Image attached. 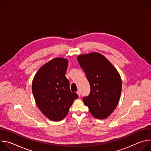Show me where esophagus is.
Returning <instances> with one entry per match:
<instances>
[{
	"label": "esophagus",
	"mask_w": 151,
	"mask_h": 151,
	"mask_svg": "<svg viewBox=\"0 0 151 151\" xmlns=\"http://www.w3.org/2000/svg\"><path fill=\"white\" fill-rule=\"evenodd\" d=\"M76 93L78 94V95L79 97L81 96V93H80V91H78L76 92Z\"/></svg>",
	"instance_id": "34e87169"
}]
</instances>
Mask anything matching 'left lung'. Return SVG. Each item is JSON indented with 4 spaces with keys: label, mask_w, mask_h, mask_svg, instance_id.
Instances as JSON below:
<instances>
[{
    "label": "left lung",
    "mask_w": 151,
    "mask_h": 151,
    "mask_svg": "<svg viewBox=\"0 0 151 151\" xmlns=\"http://www.w3.org/2000/svg\"><path fill=\"white\" fill-rule=\"evenodd\" d=\"M77 58L91 88L90 94L83 97V101L94 117L105 119L118 104L122 91L121 76L111 63L100 53L79 55Z\"/></svg>",
    "instance_id": "left-lung-1"
}]
</instances>
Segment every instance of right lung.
<instances>
[{"mask_svg": "<svg viewBox=\"0 0 151 151\" xmlns=\"http://www.w3.org/2000/svg\"><path fill=\"white\" fill-rule=\"evenodd\" d=\"M68 60L55 58L44 64L32 82V93L42 113L51 121H59L68 114L74 100L78 97L70 91L65 76Z\"/></svg>", "mask_w": 151, "mask_h": 151, "instance_id": "1", "label": "right lung"}]
</instances>
